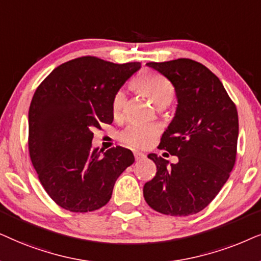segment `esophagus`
I'll return each mask as SVG.
<instances>
[{
  "label": "esophagus",
  "mask_w": 261,
  "mask_h": 261,
  "mask_svg": "<svg viewBox=\"0 0 261 261\" xmlns=\"http://www.w3.org/2000/svg\"><path fill=\"white\" fill-rule=\"evenodd\" d=\"M134 154H135V158H136L137 161H140V160H142V159H144V158H145V155L143 154V152H140V151H135Z\"/></svg>",
  "instance_id": "1"
}]
</instances>
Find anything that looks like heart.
Returning <instances> with one entry per match:
<instances>
[{
    "label": "heart",
    "instance_id": "1",
    "mask_svg": "<svg viewBox=\"0 0 261 261\" xmlns=\"http://www.w3.org/2000/svg\"><path fill=\"white\" fill-rule=\"evenodd\" d=\"M131 88L152 102L158 110L166 109L173 102L175 96L174 86L168 80L156 75L143 74L131 82ZM126 98L123 92H117L112 100V114L116 119H121L125 112ZM158 136V128L143 125H130L121 131L119 140L134 148H148Z\"/></svg>",
    "mask_w": 261,
    "mask_h": 261
}]
</instances>
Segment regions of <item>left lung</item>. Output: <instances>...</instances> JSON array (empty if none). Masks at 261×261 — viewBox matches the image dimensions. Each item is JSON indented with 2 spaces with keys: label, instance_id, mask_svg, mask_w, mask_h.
I'll use <instances>...</instances> for the list:
<instances>
[{
  "label": "left lung",
  "instance_id": "8db88e82",
  "mask_svg": "<svg viewBox=\"0 0 261 261\" xmlns=\"http://www.w3.org/2000/svg\"><path fill=\"white\" fill-rule=\"evenodd\" d=\"M147 65L165 75L175 88L176 113L159 149L178 156L179 161L168 163L149 154L156 175L145 182L143 196L160 214L189 216L209 205L234 168L238 110L220 79L199 62L179 58Z\"/></svg>",
  "mask_w": 261,
  "mask_h": 261
}]
</instances>
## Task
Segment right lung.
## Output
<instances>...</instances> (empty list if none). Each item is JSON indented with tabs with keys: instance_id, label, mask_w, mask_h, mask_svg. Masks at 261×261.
<instances>
[{
	"instance_id": "add662e5",
	"label": "right lung",
	"mask_w": 261,
	"mask_h": 261,
	"mask_svg": "<svg viewBox=\"0 0 261 261\" xmlns=\"http://www.w3.org/2000/svg\"><path fill=\"white\" fill-rule=\"evenodd\" d=\"M141 67L94 56L54 69L38 86L29 111V151L44 190L57 205L89 213L106 205L133 151L92 149L93 128L113 121V96Z\"/></svg>"
}]
</instances>
